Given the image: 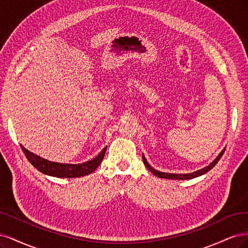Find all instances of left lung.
Returning a JSON list of instances; mask_svg holds the SVG:
<instances>
[{"instance_id":"8db88e82","label":"left lung","mask_w":248,"mask_h":248,"mask_svg":"<svg viewBox=\"0 0 248 248\" xmlns=\"http://www.w3.org/2000/svg\"><path fill=\"white\" fill-rule=\"evenodd\" d=\"M223 153H225V149H223V150L221 151V153L218 155V156H217V158H215L214 161H213L209 166H207V167L203 168V169L199 170V171H196V172H193V173H188V174H172V173H164V172L156 171V170L154 169L153 167L148 165V163H147V161L145 159V156H144V155H142V157H143V163H144V165L146 166L147 169H148L151 173L155 174V176H157V177H159V178H166V179L186 180V179H193V178H196V177H198V176H201V175H203V174L207 173L208 171H210V170L212 169V168L218 163V161L220 159V157L222 156Z\"/></svg>"}]
</instances>
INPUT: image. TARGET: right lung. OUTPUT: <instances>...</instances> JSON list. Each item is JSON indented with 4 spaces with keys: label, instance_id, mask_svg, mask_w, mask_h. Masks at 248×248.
Masks as SVG:
<instances>
[{
    "label": "right lung",
    "instance_id": "right-lung-1",
    "mask_svg": "<svg viewBox=\"0 0 248 248\" xmlns=\"http://www.w3.org/2000/svg\"><path fill=\"white\" fill-rule=\"evenodd\" d=\"M106 148L107 146L101 151L98 156H95L89 162L78 165H72L49 162L47 161V159H44L38 156L37 155L31 153V151H29L21 145V149L23 151V154L27 156L28 161L33 165L37 170L46 175H50V176L60 178H76L93 173L102 163L104 155H105L106 153Z\"/></svg>",
    "mask_w": 248,
    "mask_h": 248
}]
</instances>
